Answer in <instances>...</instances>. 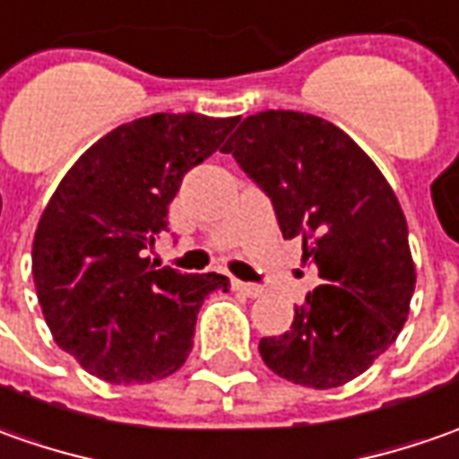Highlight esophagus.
Segmentation results:
<instances>
[{
  "label": "esophagus",
  "instance_id": "esophagus-1",
  "mask_svg": "<svg viewBox=\"0 0 459 459\" xmlns=\"http://www.w3.org/2000/svg\"><path fill=\"white\" fill-rule=\"evenodd\" d=\"M232 288L237 293L247 295V298H260L263 295V288L260 285H252V282H242V280H232Z\"/></svg>",
  "mask_w": 459,
  "mask_h": 459
}]
</instances>
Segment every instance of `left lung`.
<instances>
[{"mask_svg": "<svg viewBox=\"0 0 459 459\" xmlns=\"http://www.w3.org/2000/svg\"><path fill=\"white\" fill-rule=\"evenodd\" d=\"M222 151L270 196L282 237L303 239L321 278L290 331L260 341L263 361L310 389L356 379L396 341L417 282L389 181L341 128L298 110L247 116Z\"/></svg>", "mask_w": 459, "mask_h": 459, "instance_id": "1", "label": "left lung"}]
</instances>
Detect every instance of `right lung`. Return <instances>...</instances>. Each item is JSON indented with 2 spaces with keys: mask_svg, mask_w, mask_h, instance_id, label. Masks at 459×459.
Returning <instances> with one entry per match:
<instances>
[{
  "mask_svg": "<svg viewBox=\"0 0 459 459\" xmlns=\"http://www.w3.org/2000/svg\"><path fill=\"white\" fill-rule=\"evenodd\" d=\"M239 118L153 113L123 123L80 156L52 194L32 242V275L55 343L110 384H149L179 368L217 273L153 270L184 174L222 146Z\"/></svg>",
  "mask_w": 459,
  "mask_h": 459,
  "instance_id": "add662e5",
  "label": "right lung"
}]
</instances>
